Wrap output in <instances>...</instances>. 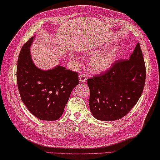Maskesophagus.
<instances>
[{"label":"esophagus","mask_w":160,"mask_h":160,"mask_svg":"<svg viewBox=\"0 0 160 160\" xmlns=\"http://www.w3.org/2000/svg\"><path fill=\"white\" fill-rule=\"evenodd\" d=\"M79 79H80V82H86L87 80V78L86 76V75L83 73V74H80L79 76Z\"/></svg>","instance_id":"esophagus-1"}]
</instances>
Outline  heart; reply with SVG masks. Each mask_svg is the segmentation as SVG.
Instances as JSON below:
<instances>
[{
  "label": "heart",
  "mask_w": 160,
  "mask_h": 160,
  "mask_svg": "<svg viewBox=\"0 0 160 160\" xmlns=\"http://www.w3.org/2000/svg\"><path fill=\"white\" fill-rule=\"evenodd\" d=\"M115 59L114 52L112 51L98 54L91 60V67L95 71H103L108 69Z\"/></svg>",
  "instance_id": "heart-1"
}]
</instances>
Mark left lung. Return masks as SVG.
<instances>
[{"mask_svg": "<svg viewBox=\"0 0 160 160\" xmlns=\"http://www.w3.org/2000/svg\"><path fill=\"white\" fill-rule=\"evenodd\" d=\"M146 67L140 43L128 60H118L106 71L87 80L89 107L98 120H117L125 116L141 97Z\"/></svg>", "mask_w": 160, "mask_h": 160, "instance_id": "obj_1", "label": "left lung"}]
</instances>
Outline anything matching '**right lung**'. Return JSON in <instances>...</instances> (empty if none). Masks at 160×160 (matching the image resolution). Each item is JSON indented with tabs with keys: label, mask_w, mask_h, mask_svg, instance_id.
Masks as SVG:
<instances>
[{
	"label": "right lung",
	"mask_w": 160,
	"mask_h": 160,
	"mask_svg": "<svg viewBox=\"0 0 160 160\" xmlns=\"http://www.w3.org/2000/svg\"><path fill=\"white\" fill-rule=\"evenodd\" d=\"M33 38L22 46L18 58L16 79L20 96L34 116L42 120H56L79 83L78 73L61 66L48 71L37 68L29 49Z\"/></svg>",
	"instance_id": "obj_1"
}]
</instances>
